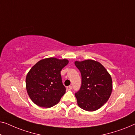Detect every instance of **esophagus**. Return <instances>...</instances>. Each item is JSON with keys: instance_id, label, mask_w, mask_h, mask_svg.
Returning a JSON list of instances; mask_svg holds the SVG:
<instances>
[{"instance_id": "esophagus-1", "label": "esophagus", "mask_w": 135, "mask_h": 135, "mask_svg": "<svg viewBox=\"0 0 135 135\" xmlns=\"http://www.w3.org/2000/svg\"><path fill=\"white\" fill-rule=\"evenodd\" d=\"M67 90H71V89H72V86H67Z\"/></svg>"}]
</instances>
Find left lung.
<instances>
[{"label": "left lung", "mask_w": 135, "mask_h": 135, "mask_svg": "<svg viewBox=\"0 0 135 135\" xmlns=\"http://www.w3.org/2000/svg\"><path fill=\"white\" fill-rule=\"evenodd\" d=\"M81 75L80 89L75 93L78 105L87 111H96L108 101L113 89L111 75L98 62L76 61Z\"/></svg>", "instance_id": "obj_1"}]
</instances>
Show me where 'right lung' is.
Returning a JSON list of instances; mask_svg holds the SVG:
<instances>
[{
	"label": "right lung",
	"instance_id": "add662e5",
	"mask_svg": "<svg viewBox=\"0 0 135 135\" xmlns=\"http://www.w3.org/2000/svg\"><path fill=\"white\" fill-rule=\"evenodd\" d=\"M68 63L65 59H44L33 65L26 79L27 92L32 101L43 108H51L59 103L65 94L60 71Z\"/></svg>",
	"mask_w": 135,
	"mask_h": 135
}]
</instances>
